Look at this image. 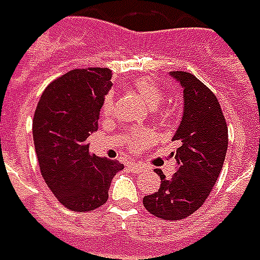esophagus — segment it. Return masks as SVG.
Returning a JSON list of instances; mask_svg holds the SVG:
<instances>
[{
    "instance_id": "34e87169",
    "label": "esophagus",
    "mask_w": 260,
    "mask_h": 260,
    "mask_svg": "<svg viewBox=\"0 0 260 260\" xmlns=\"http://www.w3.org/2000/svg\"><path fill=\"white\" fill-rule=\"evenodd\" d=\"M128 167H129L134 173H141V171H143L145 170V167L143 166H141V164L138 163H129L128 164Z\"/></svg>"
}]
</instances>
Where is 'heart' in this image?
Masks as SVG:
<instances>
[{"mask_svg": "<svg viewBox=\"0 0 260 260\" xmlns=\"http://www.w3.org/2000/svg\"><path fill=\"white\" fill-rule=\"evenodd\" d=\"M134 90L145 100L147 106L153 108L158 118L167 119L171 115V110L166 106H160L164 100V90L158 82L149 76H142L132 82ZM114 107V94L113 91H108L103 99L102 113L104 117H107L113 113ZM154 141V135L150 129L146 128H135L129 129L125 136V145L129 147L132 152H138L147 145H150Z\"/></svg>", "mask_w": 260, "mask_h": 260, "instance_id": "1", "label": "heart"}]
</instances>
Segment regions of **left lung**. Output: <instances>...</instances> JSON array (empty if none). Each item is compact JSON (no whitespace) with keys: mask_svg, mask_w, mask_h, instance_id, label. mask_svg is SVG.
Wrapping results in <instances>:
<instances>
[{"mask_svg":"<svg viewBox=\"0 0 260 260\" xmlns=\"http://www.w3.org/2000/svg\"><path fill=\"white\" fill-rule=\"evenodd\" d=\"M171 75L184 87V115L173 141L177 171L161 180L157 192L143 198V206L163 220H182L205 203L223 169L229 146V126L221 106L195 75L173 71Z\"/></svg>","mask_w":260,"mask_h":260,"instance_id":"8db88e82","label":"left lung"}]
</instances>
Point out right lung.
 Returning <instances> with one entry per match:
<instances>
[{"label": "right lung", "mask_w": 260, "mask_h": 260, "mask_svg": "<svg viewBox=\"0 0 260 260\" xmlns=\"http://www.w3.org/2000/svg\"><path fill=\"white\" fill-rule=\"evenodd\" d=\"M110 79L107 68L72 69L46 87L33 117V141L43 178L54 196L74 212L103 206L113 177L124 169L117 160L91 154L87 142L97 131Z\"/></svg>", "instance_id": "add662e5"}]
</instances>
